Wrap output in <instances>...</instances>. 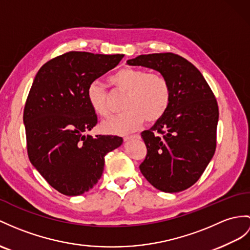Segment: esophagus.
I'll list each match as a JSON object with an SVG mask.
<instances>
[{"mask_svg":"<svg viewBox=\"0 0 250 250\" xmlns=\"http://www.w3.org/2000/svg\"><path fill=\"white\" fill-rule=\"evenodd\" d=\"M135 138H139V135H131V136H126L124 137V141H128L130 139H135Z\"/></svg>","mask_w":250,"mask_h":250,"instance_id":"1","label":"esophagus"}]
</instances>
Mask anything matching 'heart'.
<instances>
[{"instance_id":"heart-1","label":"heart","mask_w":250,"mask_h":250,"mask_svg":"<svg viewBox=\"0 0 250 250\" xmlns=\"http://www.w3.org/2000/svg\"><path fill=\"white\" fill-rule=\"evenodd\" d=\"M109 79L119 92L126 94L123 101L125 111L103 122L101 128L104 132L125 135L136 130L144 121L147 124H154L167 113L172 92L168 81L161 73L122 68ZM87 99L91 108L100 117L110 115L108 93L100 83L92 82L89 84Z\"/></svg>"}]
</instances>
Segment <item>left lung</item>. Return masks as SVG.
I'll return each instance as SVG.
<instances>
[{"label":"left lung","instance_id":"obj_1","mask_svg":"<svg viewBox=\"0 0 250 250\" xmlns=\"http://www.w3.org/2000/svg\"><path fill=\"white\" fill-rule=\"evenodd\" d=\"M127 63L160 72L172 92L167 113L141 133L147 154L140 171L158 190L184 191L200 178L215 153V96L196 66L177 54L140 55Z\"/></svg>","mask_w":250,"mask_h":250}]
</instances>
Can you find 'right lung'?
Instances as JSON below:
<instances>
[{
  "mask_svg": "<svg viewBox=\"0 0 250 250\" xmlns=\"http://www.w3.org/2000/svg\"><path fill=\"white\" fill-rule=\"evenodd\" d=\"M123 57L72 51L44 63L34 79L23 113L28 158L63 195L92 188L104 171L105 156L123 143L118 136L84 135L97 124L87 88Z\"/></svg>",
  "mask_w": 250,
  "mask_h": 250,
  "instance_id": "add662e5",
  "label": "right lung"
}]
</instances>
